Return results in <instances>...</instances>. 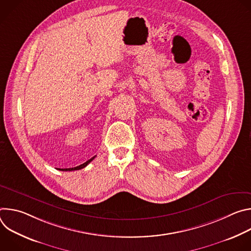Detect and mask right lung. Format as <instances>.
<instances>
[{"instance_id": "add662e5", "label": "right lung", "mask_w": 251, "mask_h": 251, "mask_svg": "<svg viewBox=\"0 0 251 251\" xmlns=\"http://www.w3.org/2000/svg\"><path fill=\"white\" fill-rule=\"evenodd\" d=\"M95 158V156L94 157H92L91 159H89L88 161H86L85 163H83V164H81V165H79V166H77V167H75V168H68V169H59L60 171H75V170H80V169H83V168H85L93 159Z\"/></svg>"}]
</instances>
